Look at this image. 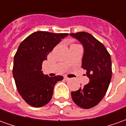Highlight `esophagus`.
Masks as SVG:
<instances>
[{"instance_id":"esophagus-1","label":"esophagus","mask_w":126,"mask_h":126,"mask_svg":"<svg viewBox=\"0 0 126 126\" xmlns=\"http://www.w3.org/2000/svg\"><path fill=\"white\" fill-rule=\"evenodd\" d=\"M64 79H65V80H69L70 78H68V77H67V76H64Z\"/></svg>"}]
</instances>
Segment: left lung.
I'll return each mask as SVG.
<instances>
[{
    "instance_id": "8db88e82",
    "label": "left lung",
    "mask_w": 126,
    "mask_h": 126,
    "mask_svg": "<svg viewBox=\"0 0 126 126\" xmlns=\"http://www.w3.org/2000/svg\"><path fill=\"white\" fill-rule=\"evenodd\" d=\"M84 48L82 67L87 70L89 82L83 87L71 93L72 100L77 106L89 109L96 106L108 90L112 76L110 55L104 45L86 32L71 33Z\"/></svg>"
}]
</instances>
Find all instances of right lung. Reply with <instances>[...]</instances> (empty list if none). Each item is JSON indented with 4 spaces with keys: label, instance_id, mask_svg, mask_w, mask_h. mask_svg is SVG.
<instances>
[{
    "label": "right lung",
    "instance_id": "1",
    "mask_svg": "<svg viewBox=\"0 0 126 126\" xmlns=\"http://www.w3.org/2000/svg\"><path fill=\"white\" fill-rule=\"evenodd\" d=\"M68 33L37 31L28 36L14 56L13 75L20 95L28 104L42 107L53 95L54 87L63 79L62 76L50 77L42 71L47 55Z\"/></svg>",
    "mask_w": 126,
    "mask_h": 126
}]
</instances>
